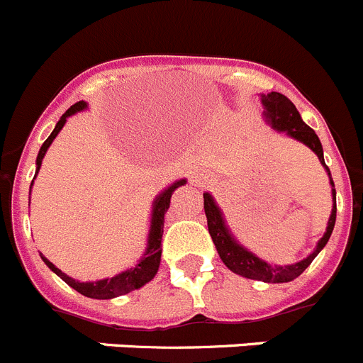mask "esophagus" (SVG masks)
Segmentation results:
<instances>
[{
  "instance_id": "1",
  "label": "esophagus",
  "mask_w": 363,
  "mask_h": 363,
  "mask_svg": "<svg viewBox=\"0 0 363 363\" xmlns=\"http://www.w3.org/2000/svg\"><path fill=\"white\" fill-rule=\"evenodd\" d=\"M194 182H199V179H194Z\"/></svg>"
}]
</instances>
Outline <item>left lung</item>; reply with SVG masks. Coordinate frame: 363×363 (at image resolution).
Returning <instances> with one entry per match:
<instances>
[{
  "instance_id": "obj_1",
  "label": "left lung",
  "mask_w": 363,
  "mask_h": 363,
  "mask_svg": "<svg viewBox=\"0 0 363 363\" xmlns=\"http://www.w3.org/2000/svg\"><path fill=\"white\" fill-rule=\"evenodd\" d=\"M262 104H264L266 108L264 115L266 118H268V122H270L277 131H284L288 136H291L295 140L308 145V147L318 156L320 164L324 165L329 178H331V172H329L328 165H325L324 162V151H322L320 140H318V136L315 135L313 129L302 122L301 115H298L294 102L288 97H284L282 93L272 91L268 93V95H262ZM331 187H335L333 179H331ZM333 201V211H331V216H329L325 234L324 238L318 241L313 254H310L306 259H302V261L295 262V264L272 266L266 261H262V259L255 257V255L252 254V252H248L247 248H242L241 245H238V241H234V238H232L230 232H228L227 225H225L221 211H219L218 205L214 203L212 196L207 194V192L203 194V207L205 216H207L208 234H211L212 241H214L216 248H218V254L219 257H221V261L225 262L228 270H232L234 274L262 282H290L294 281V279H297L298 275L311 264V261L317 257L318 252L325 247V242L331 238L335 221H337V191H335V189Z\"/></svg>"
}]
</instances>
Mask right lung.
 I'll list each match as a JSON object with an SVG mask.
<instances>
[{"mask_svg": "<svg viewBox=\"0 0 363 363\" xmlns=\"http://www.w3.org/2000/svg\"><path fill=\"white\" fill-rule=\"evenodd\" d=\"M86 108V102L84 101H79L72 106L69 109H66L65 115L61 116V121L57 122L55 129L52 131V135L48 136L45 140V144L41 145L39 149V155H38V169H35V174H38L39 167H41V162L46 155V149L50 147V144L53 142V138L59 135V131L62 129L65 125L66 118L72 116L73 113L82 111ZM32 184H34V179H32ZM185 179H179L176 184H172L171 187L165 189L162 194L156 198L155 205H152V218H151V228H149V238H147V250H145L144 257L140 259L138 264H135V268L128 272H122V274L115 275L111 279H102V281H95V282H79L75 279L68 277L66 274H62L59 268L52 264L45 255H41L45 264L48 266L50 270L53 274H57L62 281L66 282L68 286H72L73 290L79 291L81 295L89 298H113V297H118V295H125L133 290H138L142 288L144 284H147L152 277L156 275L158 272V266H160V257H162V234H164V216L167 212L169 203H171V196L179 185H184Z\"/></svg>", "mask_w": 363, "mask_h": 363, "instance_id": "obj_1", "label": "right lung"}]
</instances>
